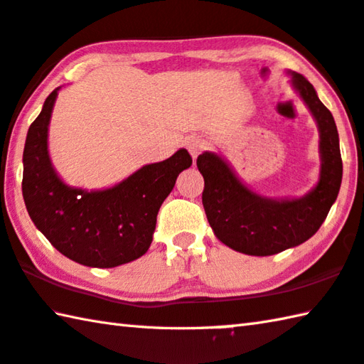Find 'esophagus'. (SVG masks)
<instances>
[{
	"label": "esophagus",
	"mask_w": 364,
	"mask_h": 364,
	"mask_svg": "<svg viewBox=\"0 0 364 364\" xmlns=\"http://www.w3.org/2000/svg\"><path fill=\"white\" fill-rule=\"evenodd\" d=\"M205 149V141L199 136H193L188 140V151L193 156V159L196 161L197 156H199L202 151Z\"/></svg>",
	"instance_id": "esophagus-1"
}]
</instances>
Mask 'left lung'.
I'll return each instance as SVG.
<instances>
[{
    "instance_id": "left-lung-1",
    "label": "left lung",
    "mask_w": 364,
    "mask_h": 364,
    "mask_svg": "<svg viewBox=\"0 0 364 364\" xmlns=\"http://www.w3.org/2000/svg\"><path fill=\"white\" fill-rule=\"evenodd\" d=\"M293 87L307 105L320 132V178L297 199H269L243 184L216 153L197 157L203 176L202 203L218 240L240 253L270 256L309 240L338 199L342 181L339 134L334 117L306 77L288 71Z\"/></svg>"
}]
</instances>
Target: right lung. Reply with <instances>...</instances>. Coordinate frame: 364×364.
Wrapping results in <instances>:
<instances>
[{
  "mask_svg": "<svg viewBox=\"0 0 364 364\" xmlns=\"http://www.w3.org/2000/svg\"><path fill=\"white\" fill-rule=\"evenodd\" d=\"M57 87L30 125L23 148L22 193L28 215L52 247L89 267H116L146 253L162 202L193 164L186 149L144 165L113 188H71L52 167L48 130Z\"/></svg>",
  "mask_w": 364,
  "mask_h": 364,
  "instance_id": "right-lung-1",
  "label": "right lung"
}]
</instances>
